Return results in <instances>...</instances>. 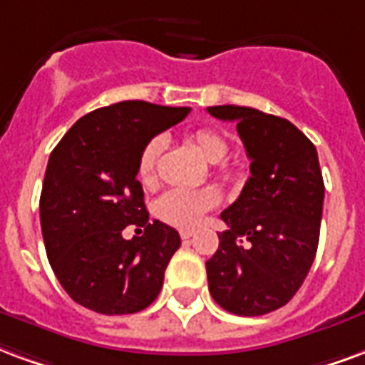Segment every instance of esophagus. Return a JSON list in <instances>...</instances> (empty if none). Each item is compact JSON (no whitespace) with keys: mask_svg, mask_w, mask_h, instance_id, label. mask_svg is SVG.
I'll list each match as a JSON object with an SVG mask.
<instances>
[{"mask_svg":"<svg viewBox=\"0 0 365 365\" xmlns=\"http://www.w3.org/2000/svg\"><path fill=\"white\" fill-rule=\"evenodd\" d=\"M193 234H195V232H193V230H182V232H180V236H182V240H190V237L193 236Z\"/></svg>","mask_w":365,"mask_h":365,"instance_id":"34e87169","label":"esophagus"}]
</instances>
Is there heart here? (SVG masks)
Here are the masks:
<instances>
[{"label": "heart", "mask_w": 365, "mask_h": 365, "mask_svg": "<svg viewBox=\"0 0 365 365\" xmlns=\"http://www.w3.org/2000/svg\"><path fill=\"white\" fill-rule=\"evenodd\" d=\"M190 141L210 164L222 162L228 155V141L215 129H199L190 135ZM164 148V139L155 137L143 147L137 160V178L143 187H153L156 183V164ZM218 197L210 190H170L158 197L155 203V215L164 224L174 228L190 230L201 222L207 210L217 205Z\"/></svg>", "instance_id": "b5f03b06"}]
</instances>
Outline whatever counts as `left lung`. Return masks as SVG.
<instances>
[{"label": "left lung", "instance_id": "8db88e82", "mask_svg": "<svg viewBox=\"0 0 365 365\" xmlns=\"http://www.w3.org/2000/svg\"><path fill=\"white\" fill-rule=\"evenodd\" d=\"M207 112L236 123L251 160L250 180L220 215L228 230L207 261L210 296L236 315H265L294 298L317 253L325 197L317 150L279 115L230 104Z\"/></svg>", "mask_w": 365, "mask_h": 365}]
</instances>
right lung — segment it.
Here are the masks:
<instances>
[{
  "label": "right lung",
  "instance_id": "1",
  "mask_svg": "<svg viewBox=\"0 0 365 365\" xmlns=\"http://www.w3.org/2000/svg\"><path fill=\"white\" fill-rule=\"evenodd\" d=\"M191 108L125 100L83 115L56 145L40 195V224L53 274L83 307L125 315L148 307L180 247V234L148 222L137 160L155 135ZM135 223L143 237L120 232Z\"/></svg>",
  "mask_w": 365,
  "mask_h": 365
}]
</instances>
